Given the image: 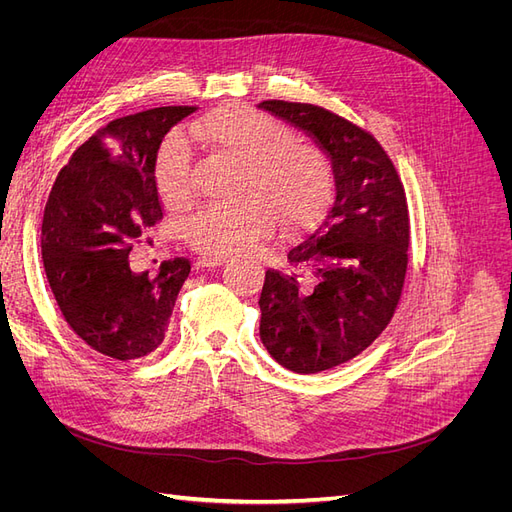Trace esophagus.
I'll return each instance as SVG.
<instances>
[{
	"label": "esophagus",
	"instance_id": "1",
	"mask_svg": "<svg viewBox=\"0 0 512 512\" xmlns=\"http://www.w3.org/2000/svg\"><path fill=\"white\" fill-rule=\"evenodd\" d=\"M224 258L218 256H200L194 260V267L196 269H215V267H222L224 265Z\"/></svg>",
	"mask_w": 512,
	"mask_h": 512
}]
</instances>
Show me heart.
I'll use <instances>...</instances> for the list:
<instances>
[{"mask_svg":"<svg viewBox=\"0 0 512 512\" xmlns=\"http://www.w3.org/2000/svg\"><path fill=\"white\" fill-rule=\"evenodd\" d=\"M190 138L245 166L239 205L205 207L185 222L196 252L230 256L271 235L309 230L327 215L335 196L331 160L320 147L297 141L286 123L245 106H224L192 123ZM192 151L181 134L168 136L153 162V183L168 207L190 194Z\"/></svg>","mask_w":512,"mask_h":512,"instance_id":"heart-1","label":"heart"}]
</instances>
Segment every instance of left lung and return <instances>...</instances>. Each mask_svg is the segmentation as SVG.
<instances>
[{
    "label": "left lung",
    "mask_w": 512,
    "mask_h": 512,
    "mask_svg": "<svg viewBox=\"0 0 512 512\" xmlns=\"http://www.w3.org/2000/svg\"><path fill=\"white\" fill-rule=\"evenodd\" d=\"M314 134L331 153L335 200L318 230L269 269L260 292V339L297 374L348 363L376 342L404 292L410 211L404 183L378 138L350 119L305 102L260 104ZM301 276L310 282L301 289Z\"/></svg>",
    "instance_id": "8db88e82"
}]
</instances>
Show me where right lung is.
<instances>
[{"mask_svg":"<svg viewBox=\"0 0 512 512\" xmlns=\"http://www.w3.org/2000/svg\"><path fill=\"white\" fill-rule=\"evenodd\" d=\"M194 106H160L100 128L59 170L42 215V265L68 327L115 361L151 354L168 329L188 258L130 271L132 243L164 218L153 162L164 134Z\"/></svg>","mask_w":512,"mask_h":512,"instance_id":"right-lung-1","label":"right lung"}]
</instances>
